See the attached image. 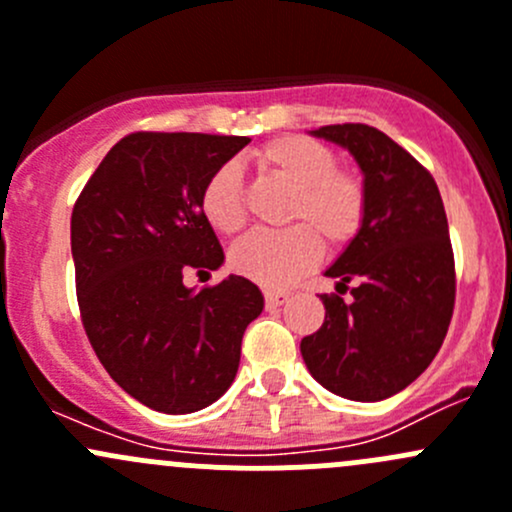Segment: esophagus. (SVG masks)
<instances>
[{
	"mask_svg": "<svg viewBox=\"0 0 512 512\" xmlns=\"http://www.w3.org/2000/svg\"><path fill=\"white\" fill-rule=\"evenodd\" d=\"M289 299V292H285V289H267L265 292V307L267 309H277L282 307Z\"/></svg>",
	"mask_w": 512,
	"mask_h": 512,
	"instance_id": "1",
	"label": "esophagus"
}]
</instances>
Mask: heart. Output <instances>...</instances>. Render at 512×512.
I'll list each match as a JSON object with an SVG mask.
<instances>
[{
  "label": "heart",
  "instance_id": "heart-1",
  "mask_svg": "<svg viewBox=\"0 0 512 512\" xmlns=\"http://www.w3.org/2000/svg\"><path fill=\"white\" fill-rule=\"evenodd\" d=\"M252 160L292 185L287 205V230L255 232L232 250L230 265L237 275L265 287H287L307 275L329 250H347L361 235L369 215V190L364 178L339 168L327 143L307 136H280L252 153ZM200 210L210 227L237 235L247 223V200L240 168L223 163L200 190Z\"/></svg>",
  "mask_w": 512,
  "mask_h": 512
}]
</instances>
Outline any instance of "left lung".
<instances>
[{"label": "left lung", "instance_id": "1", "mask_svg": "<svg viewBox=\"0 0 512 512\" xmlns=\"http://www.w3.org/2000/svg\"><path fill=\"white\" fill-rule=\"evenodd\" d=\"M314 136L349 148L364 173L369 215L327 270L339 294H319L324 324L302 339L309 374L332 394L381 401L416 381L446 339L456 304L448 220L433 175L366 123L322 126Z\"/></svg>", "mask_w": 512, "mask_h": 512}]
</instances>
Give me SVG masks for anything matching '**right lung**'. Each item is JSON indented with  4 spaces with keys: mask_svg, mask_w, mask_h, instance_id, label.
<instances>
[{
    "mask_svg": "<svg viewBox=\"0 0 512 512\" xmlns=\"http://www.w3.org/2000/svg\"><path fill=\"white\" fill-rule=\"evenodd\" d=\"M247 136L136 131L116 143L71 213L76 299L86 337L111 379L143 406L193 414L225 394L247 324L265 299L230 275L193 292L185 272L225 255L200 210L215 168Z\"/></svg>",
    "mask_w": 512,
    "mask_h": 512,
    "instance_id": "1",
    "label": "right lung"
}]
</instances>
